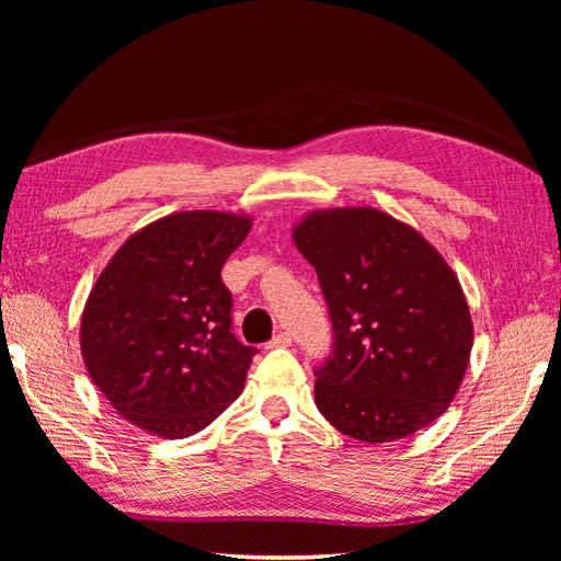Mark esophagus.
I'll return each instance as SVG.
<instances>
[{
	"mask_svg": "<svg viewBox=\"0 0 561 561\" xmlns=\"http://www.w3.org/2000/svg\"><path fill=\"white\" fill-rule=\"evenodd\" d=\"M291 344V335L289 332H279V335H274L270 342H267V350H274V347H289Z\"/></svg>",
	"mask_w": 561,
	"mask_h": 561,
	"instance_id": "34e87169",
	"label": "esophagus"
}]
</instances>
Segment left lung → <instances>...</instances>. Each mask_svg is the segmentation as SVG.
Masks as SVG:
<instances>
[{
  "instance_id": "8db88e82",
  "label": "left lung",
  "mask_w": 561,
  "mask_h": 561,
  "mask_svg": "<svg viewBox=\"0 0 561 561\" xmlns=\"http://www.w3.org/2000/svg\"><path fill=\"white\" fill-rule=\"evenodd\" d=\"M330 308L320 414L364 444L436 422L468 371L472 318L456 272L426 238L374 207L313 209L294 226Z\"/></svg>"
}]
</instances>
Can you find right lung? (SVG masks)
Masks as SVG:
<instances>
[{
    "instance_id": "right-lung-1",
    "label": "right lung",
    "mask_w": 561,
    "mask_h": 561,
    "mask_svg": "<svg viewBox=\"0 0 561 561\" xmlns=\"http://www.w3.org/2000/svg\"><path fill=\"white\" fill-rule=\"evenodd\" d=\"M253 219L175 211L117 248L81 313V356L113 410L141 432L185 438L241 396L257 350L231 332L226 257Z\"/></svg>"
}]
</instances>
